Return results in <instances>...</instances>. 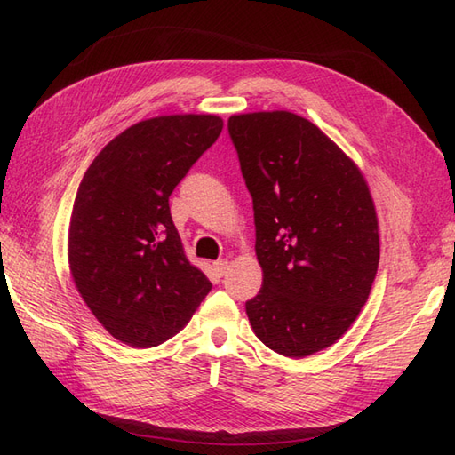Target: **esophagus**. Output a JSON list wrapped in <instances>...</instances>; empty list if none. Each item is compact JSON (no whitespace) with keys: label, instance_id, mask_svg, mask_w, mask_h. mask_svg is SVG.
I'll return each mask as SVG.
<instances>
[{"label":"esophagus","instance_id":"1","mask_svg":"<svg viewBox=\"0 0 455 455\" xmlns=\"http://www.w3.org/2000/svg\"><path fill=\"white\" fill-rule=\"evenodd\" d=\"M212 267H215V272L222 277L228 272V259H219V262L212 264Z\"/></svg>","mask_w":455,"mask_h":455}]
</instances>
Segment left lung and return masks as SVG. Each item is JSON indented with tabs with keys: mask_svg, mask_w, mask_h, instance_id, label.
<instances>
[{
	"mask_svg": "<svg viewBox=\"0 0 455 455\" xmlns=\"http://www.w3.org/2000/svg\"><path fill=\"white\" fill-rule=\"evenodd\" d=\"M254 203L264 283L246 301L269 350L305 357L332 346L360 315L379 266V233L360 168L289 111L228 119Z\"/></svg>",
	"mask_w": 455,
	"mask_h": 455,
	"instance_id": "1",
	"label": "left lung"
}]
</instances>
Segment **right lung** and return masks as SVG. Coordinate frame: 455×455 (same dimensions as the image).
<instances>
[{"instance_id": "right-lung-1", "label": "right lung", "mask_w": 455, "mask_h": 455, "mask_svg": "<svg viewBox=\"0 0 455 455\" xmlns=\"http://www.w3.org/2000/svg\"><path fill=\"white\" fill-rule=\"evenodd\" d=\"M220 131L217 115L140 121L84 173L68 262L93 316L124 344L152 347L168 340L211 291L205 274L183 254L170 196Z\"/></svg>"}]
</instances>
